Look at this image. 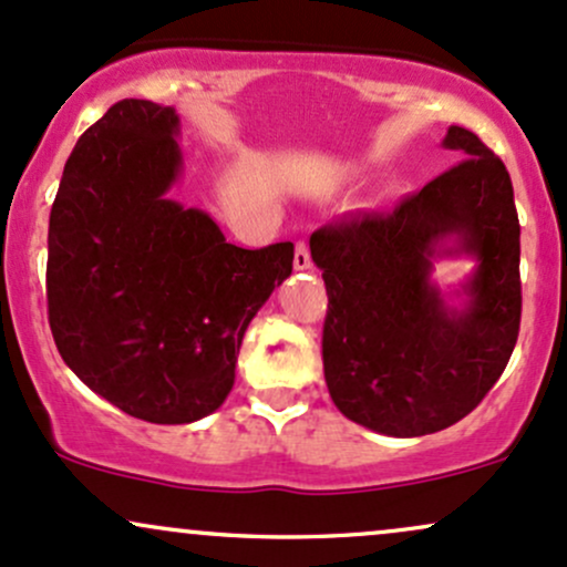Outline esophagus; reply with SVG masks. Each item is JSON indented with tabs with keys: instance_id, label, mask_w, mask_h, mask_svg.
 Returning <instances> with one entry per match:
<instances>
[{
	"instance_id": "34e87169",
	"label": "esophagus",
	"mask_w": 567,
	"mask_h": 567,
	"mask_svg": "<svg viewBox=\"0 0 567 567\" xmlns=\"http://www.w3.org/2000/svg\"><path fill=\"white\" fill-rule=\"evenodd\" d=\"M313 267V259H310V249L305 240H300L295 249V270H310Z\"/></svg>"
}]
</instances>
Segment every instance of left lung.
I'll list each match as a JSON object with an SVG mask.
<instances>
[{
    "label": "left lung",
    "mask_w": 567,
    "mask_h": 567,
    "mask_svg": "<svg viewBox=\"0 0 567 567\" xmlns=\"http://www.w3.org/2000/svg\"><path fill=\"white\" fill-rule=\"evenodd\" d=\"M461 155L388 214H353L310 235L329 310L323 378L348 421L385 436L436 434L495 385L519 334V219L506 165L450 125ZM444 256L475 272L450 303L430 278Z\"/></svg>",
    "instance_id": "8db88e82"
}]
</instances>
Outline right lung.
Returning <instances> with one entry per match:
<instances>
[{
  "instance_id": "obj_1",
  "label": "right lung",
  "mask_w": 567,
  "mask_h": 567,
  "mask_svg": "<svg viewBox=\"0 0 567 567\" xmlns=\"http://www.w3.org/2000/svg\"><path fill=\"white\" fill-rule=\"evenodd\" d=\"M174 106L125 99L80 136L50 208L48 318L66 367L117 410L182 425L219 410L240 340L295 244L240 249L182 176Z\"/></svg>"
}]
</instances>
